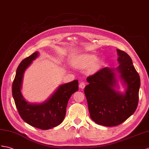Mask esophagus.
<instances>
[{
  "label": "esophagus",
  "instance_id": "34e87169",
  "mask_svg": "<svg viewBox=\"0 0 149 149\" xmlns=\"http://www.w3.org/2000/svg\"><path fill=\"white\" fill-rule=\"evenodd\" d=\"M85 85H86V83H85V82H84V81H81V82H80V83H79V87L80 88H81V89H83V88H84L85 87Z\"/></svg>",
  "mask_w": 149,
  "mask_h": 149
}]
</instances>
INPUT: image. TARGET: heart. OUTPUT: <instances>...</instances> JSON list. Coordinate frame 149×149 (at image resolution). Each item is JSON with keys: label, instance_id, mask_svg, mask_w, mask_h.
<instances>
[{"label": "heart", "instance_id": "1", "mask_svg": "<svg viewBox=\"0 0 149 149\" xmlns=\"http://www.w3.org/2000/svg\"><path fill=\"white\" fill-rule=\"evenodd\" d=\"M72 63L78 68H86L90 65L92 71L97 70L100 66V61L96 59V56L91 54H85L77 56L72 59Z\"/></svg>", "mask_w": 149, "mask_h": 149}]
</instances>
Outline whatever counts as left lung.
I'll return each instance as SVG.
<instances>
[{
  "label": "left lung",
  "mask_w": 149,
  "mask_h": 149,
  "mask_svg": "<svg viewBox=\"0 0 149 149\" xmlns=\"http://www.w3.org/2000/svg\"><path fill=\"white\" fill-rule=\"evenodd\" d=\"M119 66L116 69L104 68L87 77L84 92L90 117L97 124L114 126L121 124L135 112L139 104L140 76L134 67L131 57L117 49ZM127 86L125 94L114 88L117 85L115 71Z\"/></svg>",
  "instance_id": "left-lung-1"
}]
</instances>
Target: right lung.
Masks as SVG:
<instances>
[{"label":"right lung","instance_id":"obj_1","mask_svg":"<svg viewBox=\"0 0 149 149\" xmlns=\"http://www.w3.org/2000/svg\"><path fill=\"white\" fill-rule=\"evenodd\" d=\"M38 56L35 52L25 58L18 66L13 83L12 92L18 112L23 120L32 126L49 130L59 125L66 115L68 100L72 94L78 90L77 79L60 85L49 100L45 102L30 104L24 100L21 92L24 71Z\"/></svg>","mask_w":149,"mask_h":149}]
</instances>
